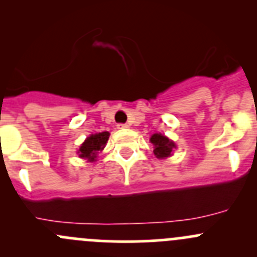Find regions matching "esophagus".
<instances>
[{
  "label": "esophagus",
  "instance_id": "1",
  "mask_svg": "<svg viewBox=\"0 0 257 257\" xmlns=\"http://www.w3.org/2000/svg\"><path fill=\"white\" fill-rule=\"evenodd\" d=\"M129 128L128 124H118V129H126Z\"/></svg>",
  "mask_w": 257,
  "mask_h": 257
}]
</instances>
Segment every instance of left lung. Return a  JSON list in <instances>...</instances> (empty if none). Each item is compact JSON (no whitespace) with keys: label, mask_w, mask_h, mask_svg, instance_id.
<instances>
[{"label":"left lung","mask_w":257,"mask_h":257,"mask_svg":"<svg viewBox=\"0 0 257 257\" xmlns=\"http://www.w3.org/2000/svg\"><path fill=\"white\" fill-rule=\"evenodd\" d=\"M150 143L154 145V155L158 159H164L173 154V150L177 145L169 138L160 133H155L150 137Z\"/></svg>","instance_id":"left-lung-1"}]
</instances>
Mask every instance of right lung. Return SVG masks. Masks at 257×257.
Returning a JSON list of instances; mask_svg holds the SVG:
<instances>
[{
	"label": "right lung",
	"mask_w": 257,
	"mask_h": 257,
	"mask_svg": "<svg viewBox=\"0 0 257 257\" xmlns=\"http://www.w3.org/2000/svg\"><path fill=\"white\" fill-rule=\"evenodd\" d=\"M108 139H109V133L108 132L90 134L79 147V158L87 159L88 162H95L98 153L104 149Z\"/></svg>",
	"instance_id": "obj_1"
}]
</instances>
